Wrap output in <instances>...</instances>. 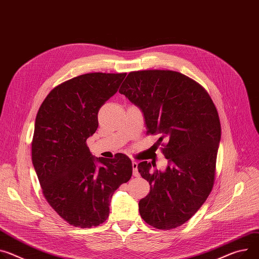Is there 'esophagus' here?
Wrapping results in <instances>:
<instances>
[{"instance_id": "1", "label": "esophagus", "mask_w": 259, "mask_h": 259, "mask_svg": "<svg viewBox=\"0 0 259 259\" xmlns=\"http://www.w3.org/2000/svg\"><path fill=\"white\" fill-rule=\"evenodd\" d=\"M132 166H133V175L136 176V177L140 176V173L138 172V163L137 162H133Z\"/></svg>"}]
</instances>
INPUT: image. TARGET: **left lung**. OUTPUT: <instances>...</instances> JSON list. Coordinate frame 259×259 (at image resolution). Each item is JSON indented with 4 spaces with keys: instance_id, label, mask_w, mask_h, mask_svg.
Here are the masks:
<instances>
[{
    "instance_id": "left-lung-1",
    "label": "left lung",
    "mask_w": 259,
    "mask_h": 259,
    "mask_svg": "<svg viewBox=\"0 0 259 259\" xmlns=\"http://www.w3.org/2000/svg\"><path fill=\"white\" fill-rule=\"evenodd\" d=\"M119 92L143 113L147 134H160L168 160L165 171L141 162L138 171L149 183L139 201L143 220L157 229L183 225L201 207L214 182L221 140L217 109L205 89L172 70L130 72Z\"/></svg>"
}]
</instances>
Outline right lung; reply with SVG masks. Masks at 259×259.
I'll list each match as a JSON object with an SVG mask.
<instances>
[{"mask_svg":"<svg viewBox=\"0 0 259 259\" xmlns=\"http://www.w3.org/2000/svg\"><path fill=\"white\" fill-rule=\"evenodd\" d=\"M126 73L93 72L55 87L38 110L32 162L49 204L70 225L91 228L110 213L114 192L132 177L130 157H94L86 144L101 107Z\"/></svg>","mask_w":259,"mask_h":259,"instance_id":"obj_1","label":"right lung"}]
</instances>
